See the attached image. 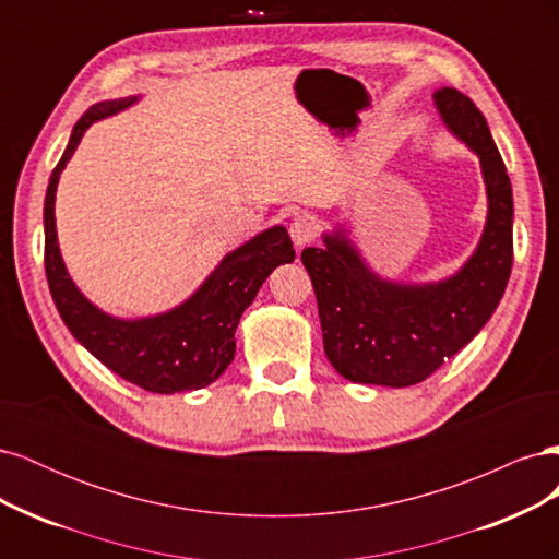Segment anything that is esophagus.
Wrapping results in <instances>:
<instances>
[{
    "mask_svg": "<svg viewBox=\"0 0 559 559\" xmlns=\"http://www.w3.org/2000/svg\"><path fill=\"white\" fill-rule=\"evenodd\" d=\"M289 233H292V240H294L298 247H302V245H310V242L317 238V235H319V224H317V218H314V216H310V214L296 216L294 222H292Z\"/></svg>",
    "mask_w": 559,
    "mask_h": 559,
    "instance_id": "1",
    "label": "esophagus"
}]
</instances>
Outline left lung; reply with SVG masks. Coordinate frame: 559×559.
Wrapping results in <instances>:
<instances>
[{"label":"left lung","mask_w":559,"mask_h":559,"mask_svg":"<svg viewBox=\"0 0 559 559\" xmlns=\"http://www.w3.org/2000/svg\"><path fill=\"white\" fill-rule=\"evenodd\" d=\"M433 97L450 130L480 156L487 226L460 273L427 286L378 280L337 235L324 240V249H302L324 352L337 373L352 382L411 386L427 380L478 335L511 277L513 191L485 116L456 88H441Z\"/></svg>","instance_id":"left-lung-1"}]
</instances>
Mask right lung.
<instances>
[{"instance_id":"obj_1","label":"right lung","mask_w":559,"mask_h":559,"mask_svg":"<svg viewBox=\"0 0 559 559\" xmlns=\"http://www.w3.org/2000/svg\"><path fill=\"white\" fill-rule=\"evenodd\" d=\"M134 97L91 107L79 118L60 163L48 181L44 202V265L50 296L76 341L111 373L154 394L202 389L224 373L235 354V329L257 298L261 284L280 263H292L296 251L289 233L270 228L224 259L198 294L181 308L138 321H121L99 312L79 294L60 259L56 240V186L83 132L97 118L116 114Z\"/></svg>"}]
</instances>
